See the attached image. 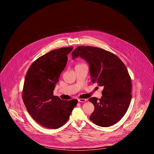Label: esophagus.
<instances>
[{"label": "esophagus", "instance_id": "34e87169", "mask_svg": "<svg viewBox=\"0 0 154 154\" xmlns=\"http://www.w3.org/2000/svg\"><path fill=\"white\" fill-rule=\"evenodd\" d=\"M78 101L80 102H85L86 101V99H78Z\"/></svg>", "mask_w": 154, "mask_h": 154}]
</instances>
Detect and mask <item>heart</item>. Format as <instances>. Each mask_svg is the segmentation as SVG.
<instances>
[{
    "mask_svg": "<svg viewBox=\"0 0 154 154\" xmlns=\"http://www.w3.org/2000/svg\"><path fill=\"white\" fill-rule=\"evenodd\" d=\"M81 64H83V63H79V64H77V65H81Z\"/></svg>",
    "mask_w": 154,
    "mask_h": 154,
    "instance_id": "b5f03b06",
    "label": "heart"
}]
</instances>
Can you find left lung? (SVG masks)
<instances>
[{
  "instance_id": "1",
  "label": "left lung",
  "mask_w": 154,
  "mask_h": 154,
  "mask_svg": "<svg viewBox=\"0 0 154 154\" xmlns=\"http://www.w3.org/2000/svg\"><path fill=\"white\" fill-rule=\"evenodd\" d=\"M90 65L91 82L103 86L102 96L88 100L94 110L90 117L96 125L107 127L117 123L126 113L131 99V80L126 66L115 54L92 46H79L72 53Z\"/></svg>"
}]
</instances>
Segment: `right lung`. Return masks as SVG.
Instances as JSON below:
<instances>
[{"label": "right lung", "instance_id": "right-lung-1", "mask_svg": "<svg viewBox=\"0 0 154 154\" xmlns=\"http://www.w3.org/2000/svg\"><path fill=\"white\" fill-rule=\"evenodd\" d=\"M73 47L53 50L36 59L24 80L23 99L29 113L41 125L56 129L63 125L78 100H63L53 94Z\"/></svg>", "mask_w": 154, "mask_h": 154}]
</instances>
